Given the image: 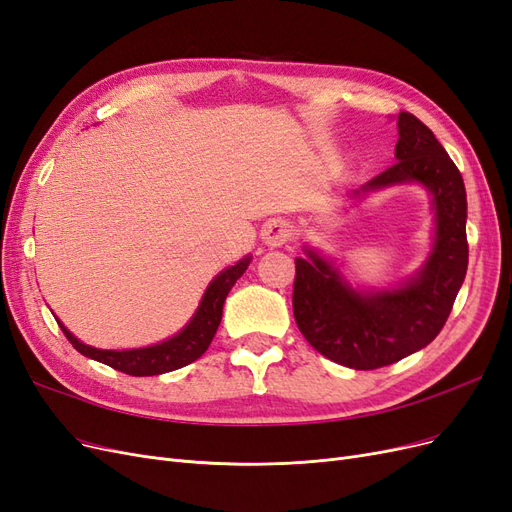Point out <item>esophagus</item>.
<instances>
[{"mask_svg":"<svg viewBox=\"0 0 512 512\" xmlns=\"http://www.w3.org/2000/svg\"><path fill=\"white\" fill-rule=\"evenodd\" d=\"M261 238L266 242L270 249H276V246H283L291 238V225L289 221L283 219H274L266 227L261 229Z\"/></svg>","mask_w":512,"mask_h":512,"instance_id":"1","label":"esophagus"}]
</instances>
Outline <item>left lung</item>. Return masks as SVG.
<instances>
[{
	"mask_svg": "<svg viewBox=\"0 0 512 512\" xmlns=\"http://www.w3.org/2000/svg\"><path fill=\"white\" fill-rule=\"evenodd\" d=\"M398 134V161L355 193L404 183L432 193L436 236L423 268L395 289L355 291L317 251L295 257V323L312 349L355 370L395 364L430 344L447 323L468 270L464 178L415 114H398Z\"/></svg>",
	"mask_w": 512,
	"mask_h": 512,
	"instance_id": "left-lung-1",
	"label": "left lung"
}]
</instances>
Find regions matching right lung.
Instances as JSON below:
<instances>
[{
	"instance_id": "add662e5",
	"label": "right lung",
	"mask_w": 512,
	"mask_h": 512,
	"mask_svg": "<svg viewBox=\"0 0 512 512\" xmlns=\"http://www.w3.org/2000/svg\"><path fill=\"white\" fill-rule=\"evenodd\" d=\"M249 263H251V255H246L236 263V266H229L221 274L214 276L191 321L180 329L176 336L153 346H144V349H129V351L95 349V346L80 342L74 334H70V329L65 327L59 319L57 323L61 327V332L65 334V338L72 342V346L78 353L100 361V364H106L114 370L131 374V376H155L163 372H172L191 364L195 359H200L206 353L214 334H217L219 329L227 293L232 291L236 280L246 272V268H249Z\"/></svg>"
}]
</instances>
